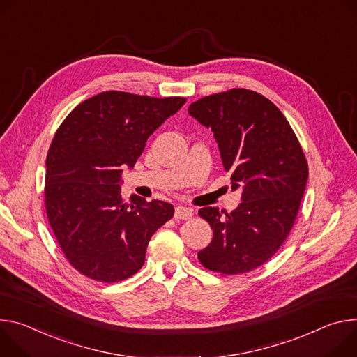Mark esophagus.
Segmentation results:
<instances>
[{
	"label": "esophagus",
	"instance_id": "34e87169",
	"mask_svg": "<svg viewBox=\"0 0 357 357\" xmlns=\"http://www.w3.org/2000/svg\"><path fill=\"white\" fill-rule=\"evenodd\" d=\"M192 213H194L192 208H188V207H184V206H177L174 217L178 218V220H190L192 217Z\"/></svg>",
	"mask_w": 357,
	"mask_h": 357
}]
</instances>
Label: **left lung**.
Returning <instances> with one entry per match:
<instances>
[{"label": "left lung", "mask_w": 357, "mask_h": 357, "mask_svg": "<svg viewBox=\"0 0 357 357\" xmlns=\"http://www.w3.org/2000/svg\"><path fill=\"white\" fill-rule=\"evenodd\" d=\"M188 113L211 129L231 188L241 190L232 213L199 211L214 232L199 259L227 275L255 269L280 250L295 222L307 181L302 147L281 110L248 89L203 98Z\"/></svg>", "instance_id": "1"}]
</instances>
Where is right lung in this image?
Masks as SVG:
<instances>
[{
    "mask_svg": "<svg viewBox=\"0 0 357 357\" xmlns=\"http://www.w3.org/2000/svg\"><path fill=\"white\" fill-rule=\"evenodd\" d=\"M184 103L102 92L77 105L56 130L47 155L48 220L70 265L89 278L112 284L136 273L151 235L174 215L172 204L136 194L126 204L121 174Z\"/></svg>",
    "mask_w": 357,
    "mask_h": 357,
    "instance_id": "obj_1",
    "label": "right lung"
}]
</instances>
